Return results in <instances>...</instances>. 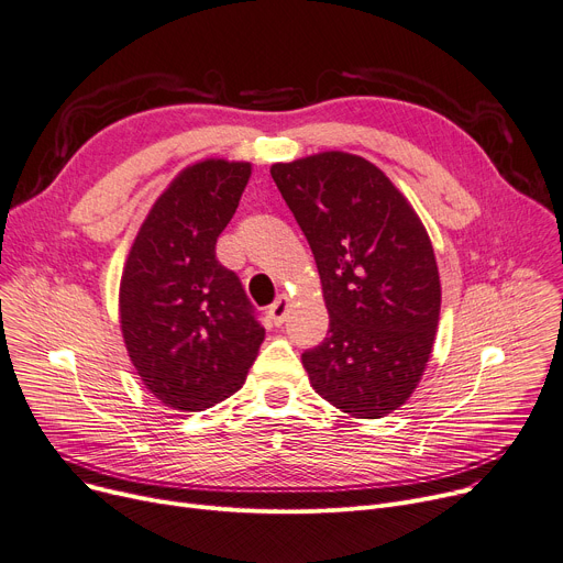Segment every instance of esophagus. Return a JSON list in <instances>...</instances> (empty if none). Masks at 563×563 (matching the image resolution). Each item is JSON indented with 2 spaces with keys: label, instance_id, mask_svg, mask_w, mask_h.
<instances>
[{
  "label": "esophagus",
  "instance_id": "esophagus-1",
  "mask_svg": "<svg viewBox=\"0 0 563 563\" xmlns=\"http://www.w3.org/2000/svg\"><path fill=\"white\" fill-rule=\"evenodd\" d=\"M289 310H291V298H289L287 294H283V296L278 298V301L269 308V317H272V321H274L276 325H280V323L287 319Z\"/></svg>",
  "mask_w": 563,
  "mask_h": 563
}]
</instances>
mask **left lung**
<instances>
[{
	"label": "left lung",
	"mask_w": 563,
	"mask_h": 563,
	"mask_svg": "<svg viewBox=\"0 0 563 563\" xmlns=\"http://www.w3.org/2000/svg\"><path fill=\"white\" fill-rule=\"evenodd\" d=\"M308 238L330 314L303 353L312 389L344 415L383 419L428 366L441 310L434 249L389 176L362 156L321 152L272 165Z\"/></svg>",
	"instance_id": "left-lung-1"
}]
</instances>
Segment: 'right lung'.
<instances>
[{"instance_id": "obj_1", "label": "right lung", "mask_w": 563, "mask_h": 563, "mask_svg": "<svg viewBox=\"0 0 563 563\" xmlns=\"http://www.w3.org/2000/svg\"><path fill=\"white\" fill-rule=\"evenodd\" d=\"M251 163L180 169L144 217L120 280V325L142 385L165 407L203 411L242 389L265 340L240 278L214 257Z\"/></svg>"}]
</instances>
